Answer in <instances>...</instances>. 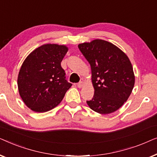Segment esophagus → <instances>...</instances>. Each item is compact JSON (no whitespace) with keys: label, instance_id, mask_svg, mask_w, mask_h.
Here are the masks:
<instances>
[{"label":"esophagus","instance_id":"obj_1","mask_svg":"<svg viewBox=\"0 0 157 157\" xmlns=\"http://www.w3.org/2000/svg\"><path fill=\"white\" fill-rule=\"evenodd\" d=\"M84 85V83L83 82V81H80L78 83H77V86H78V88H81L83 87V86Z\"/></svg>","mask_w":157,"mask_h":157}]
</instances>
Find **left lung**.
<instances>
[{"instance_id": "obj_1", "label": "left lung", "mask_w": 157, "mask_h": 157, "mask_svg": "<svg viewBox=\"0 0 157 157\" xmlns=\"http://www.w3.org/2000/svg\"><path fill=\"white\" fill-rule=\"evenodd\" d=\"M89 61L94 95L86 101L92 110L109 114L123 106L132 94L135 76L129 59L114 44L101 39L78 44Z\"/></svg>"}]
</instances>
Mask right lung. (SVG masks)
<instances>
[{
    "mask_svg": "<svg viewBox=\"0 0 157 157\" xmlns=\"http://www.w3.org/2000/svg\"><path fill=\"white\" fill-rule=\"evenodd\" d=\"M68 51L65 45L44 44L23 61L18 76V89L23 101L32 111L43 113L55 108L71 87L61 66Z\"/></svg>",
    "mask_w": 157,
    "mask_h": 157,
    "instance_id": "right-lung-1",
    "label": "right lung"
}]
</instances>
